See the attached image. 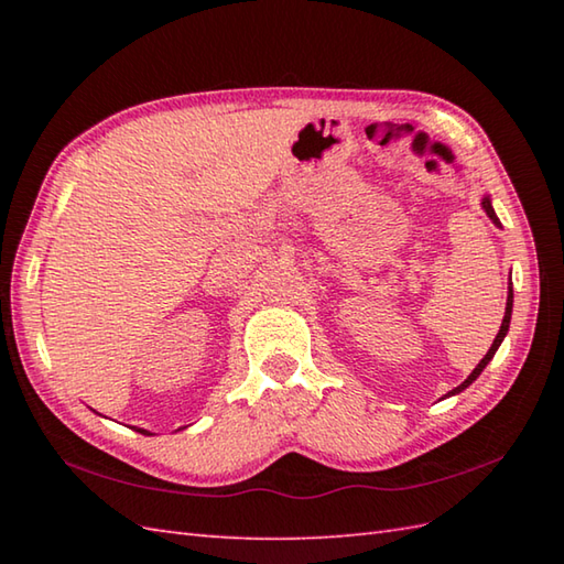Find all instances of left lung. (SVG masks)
Returning a JSON list of instances; mask_svg holds the SVG:
<instances>
[{
  "instance_id": "left-lung-1",
  "label": "left lung",
  "mask_w": 564,
  "mask_h": 564,
  "mask_svg": "<svg viewBox=\"0 0 564 564\" xmlns=\"http://www.w3.org/2000/svg\"><path fill=\"white\" fill-rule=\"evenodd\" d=\"M482 208H485V213L489 215V220H492L495 225H499V218H497V215H495V208H492V203H489V198H482ZM511 307H513V291H511V285H509V297H507V313H505V319H501V329H499V334H497V339L492 341V346H489V351H487V356L482 358V361L480 364H477V368L473 370V373L470 376H467L465 378V382H460V386L458 388H455V390H451V394H455V392H463L467 386H470V382L477 378V376H480L482 373V370H485V366L489 364V361H492V358H495V354H497V349H499V344L501 341H505V337H507V332H509V322H511Z\"/></svg>"
}]
</instances>
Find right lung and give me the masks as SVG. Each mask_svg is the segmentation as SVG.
<instances>
[{
    "instance_id": "1",
    "label": "right lung",
    "mask_w": 564,
    "mask_h": 564,
    "mask_svg": "<svg viewBox=\"0 0 564 564\" xmlns=\"http://www.w3.org/2000/svg\"><path fill=\"white\" fill-rule=\"evenodd\" d=\"M140 434H148V431H140ZM150 436V434H148Z\"/></svg>"
}]
</instances>
